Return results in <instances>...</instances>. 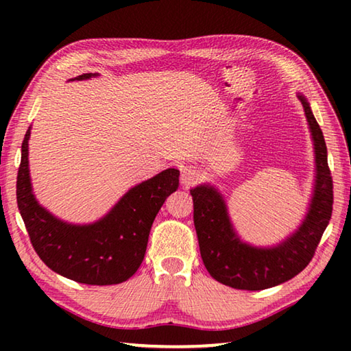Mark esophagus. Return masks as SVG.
<instances>
[{"label":"esophagus","mask_w":351,"mask_h":351,"mask_svg":"<svg viewBox=\"0 0 351 351\" xmlns=\"http://www.w3.org/2000/svg\"><path fill=\"white\" fill-rule=\"evenodd\" d=\"M199 180V171L193 165H186L181 169V184L182 186H193Z\"/></svg>","instance_id":"1"}]
</instances>
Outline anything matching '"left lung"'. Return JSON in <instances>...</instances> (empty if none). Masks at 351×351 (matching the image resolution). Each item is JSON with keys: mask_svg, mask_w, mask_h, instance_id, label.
Listing matches in <instances>:
<instances>
[{"mask_svg": "<svg viewBox=\"0 0 351 351\" xmlns=\"http://www.w3.org/2000/svg\"><path fill=\"white\" fill-rule=\"evenodd\" d=\"M297 97L304 106L311 132L316 176L306 215L293 234L274 246L249 245L237 234L228 204L215 186L199 184L190 190L201 258L209 274L226 287L260 291L293 278L310 263L330 223L332 180L325 139L306 97L300 93Z\"/></svg>", "mask_w": 351, "mask_h": 351, "instance_id": "obj_1", "label": "left lung"}]
</instances>
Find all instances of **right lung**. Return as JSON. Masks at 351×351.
<instances>
[{"label": "right lung", "instance_id": "obj_1", "mask_svg": "<svg viewBox=\"0 0 351 351\" xmlns=\"http://www.w3.org/2000/svg\"><path fill=\"white\" fill-rule=\"evenodd\" d=\"M97 75L88 73L71 80ZM29 138L31 127L21 145L16 203L35 252L47 268L74 282L102 287L128 280L144 260L159 209L180 186V170L167 169L139 182L97 221L73 224L52 215L35 198L29 175Z\"/></svg>", "mask_w": 351, "mask_h": 351}]
</instances>
